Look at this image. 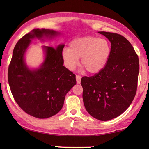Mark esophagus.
<instances>
[{
	"label": "esophagus",
	"mask_w": 149,
	"mask_h": 149,
	"mask_svg": "<svg viewBox=\"0 0 149 149\" xmlns=\"http://www.w3.org/2000/svg\"><path fill=\"white\" fill-rule=\"evenodd\" d=\"M76 82H77V84H80L81 83V75H76Z\"/></svg>",
	"instance_id": "esophagus-1"
}]
</instances>
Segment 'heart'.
Returning <instances> with one entry per match:
<instances>
[{
	"mask_svg": "<svg viewBox=\"0 0 149 149\" xmlns=\"http://www.w3.org/2000/svg\"><path fill=\"white\" fill-rule=\"evenodd\" d=\"M111 54L110 42L95 36L76 38L70 43L69 49L63 50L62 58L65 66L73 70L79 63L90 74H97L105 67Z\"/></svg>",
	"mask_w": 149,
	"mask_h": 149,
	"instance_id": "1",
	"label": "heart"
}]
</instances>
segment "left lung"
Returning a JSON list of instances; mask_svg holds the SVG:
<instances>
[{"label": "left lung", "mask_w": 149, "mask_h": 149, "mask_svg": "<svg viewBox=\"0 0 149 149\" xmlns=\"http://www.w3.org/2000/svg\"><path fill=\"white\" fill-rule=\"evenodd\" d=\"M111 43L108 62L100 72L81 79L83 99L88 113L107 121L131 105L136 93L139 59L131 43L119 34L100 31Z\"/></svg>", "instance_id": "left-lung-1"}]
</instances>
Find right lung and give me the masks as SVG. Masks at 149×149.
<instances>
[{"instance_id": "add662e5", "label": "right lung", "mask_w": 149, "mask_h": 149, "mask_svg": "<svg viewBox=\"0 0 149 149\" xmlns=\"http://www.w3.org/2000/svg\"><path fill=\"white\" fill-rule=\"evenodd\" d=\"M58 34L53 30L35 29L24 35L16 44L8 67V83L15 100L24 111L35 118H47L58 113L66 94L76 84L75 75L63 65L64 45L56 49L44 46L45 59L39 69L31 70L24 61L31 39Z\"/></svg>"}]
</instances>
